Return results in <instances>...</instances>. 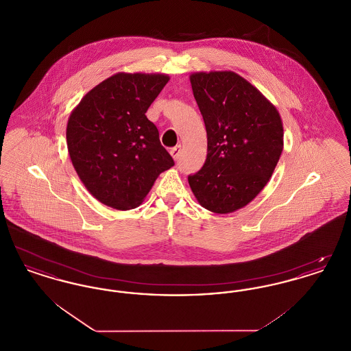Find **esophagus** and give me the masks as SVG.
I'll list each match as a JSON object with an SVG mask.
<instances>
[{
  "instance_id": "1",
  "label": "esophagus",
  "mask_w": 351,
  "mask_h": 351,
  "mask_svg": "<svg viewBox=\"0 0 351 351\" xmlns=\"http://www.w3.org/2000/svg\"><path fill=\"white\" fill-rule=\"evenodd\" d=\"M180 152H182V146H180V145H178V146H175V147H172V149L169 150L171 156H172L175 160H178V159H179V156H180Z\"/></svg>"
}]
</instances>
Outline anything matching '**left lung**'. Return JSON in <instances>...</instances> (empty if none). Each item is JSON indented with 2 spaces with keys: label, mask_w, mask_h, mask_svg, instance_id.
Listing matches in <instances>:
<instances>
[{
  "label": "left lung",
  "mask_w": 351,
  "mask_h": 351,
  "mask_svg": "<svg viewBox=\"0 0 351 351\" xmlns=\"http://www.w3.org/2000/svg\"><path fill=\"white\" fill-rule=\"evenodd\" d=\"M208 135V155L189 186L202 208L228 215L242 209L267 185L284 147L276 106L233 71L189 76Z\"/></svg>",
  "instance_id": "8db88e82"
}]
</instances>
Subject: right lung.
<instances>
[{
    "label": "right lung",
    "instance_id": "1",
    "mask_svg": "<svg viewBox=\"0 0 351 351\" xmlns=\"http://www.w3.org/2000/svg\"><path fill=\"white\" fill-rule=\"evenodd\" d=\"M166 73L118 72L93 86L71 112L67 147L88 192L117 210L139 206L173 159L146 117Z\"/></svg>",
    "mask_w": 351,
    "mask_h": 351
}]
</instances>
